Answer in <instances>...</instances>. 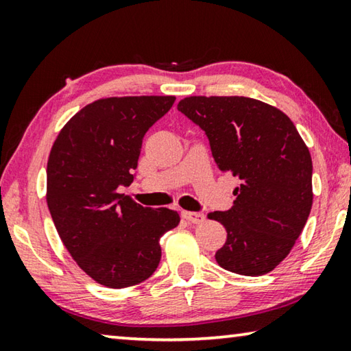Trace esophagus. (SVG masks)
<instances>
[{
    "mask_svg": "<svg viewBox=\"0 0 351 351\" xmlns=\"http://www.w3.org/2000/svg\"><path fill=\"white\" fill-rule=\"evenodd\" d=\"M181 217L186 219V221L192 223V224H203L204 223V213H199V212H181Z\"/></svg>",
    "mask_w": 351,
    "mask_h": 351,
    "instance_id": "1",
    "label": "esophagus"
}]
</instances>
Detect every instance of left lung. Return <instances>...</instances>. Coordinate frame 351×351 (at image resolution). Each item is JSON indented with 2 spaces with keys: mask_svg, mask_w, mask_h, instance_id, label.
<instances>
[{
  "mask_svg": "<svg viewBox=\"0 0 351 351\" xmlns=\"http://www.w3.org/2000/svg\"><path fill=\"white\" fill-rule=\"evenodd\" d=\"M178 110L204 130L218 170L240 180L232 209L207 215L228 232L217 263L241 276L268 274L287 258L310 215V150L283 111L257 99L190 96Z\"/></svg>",
  "mask_w": 351,
  "mask_h": 351,
  "instance_id": "left-lung-1",
  "label": "left lung"
}]
</instances>
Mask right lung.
<instances>
[{
	"instance_id": "obj_1",
	"label": "right lung",
	"mask_w": 351,
	"mask_h": 351,
	"mask_svg": "<svg viewBox=\"0 0 351 351\" xmlns=\"http://www.w3.org/2000/svg\"><path fill=\"white\" fill-rule=\"evenodd\" d=\"M175 96L94 100L64 123L47 159L46 203L64 247L94 282L121 289L147 280L159 239L180 224L167 207L148 209L121 184L133 182L142 138Z\"/></svg>"
}]
</instances>
